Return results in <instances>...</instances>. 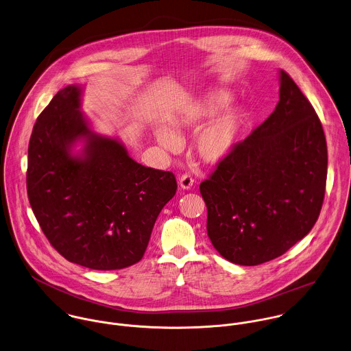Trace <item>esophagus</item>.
I'll return each mask as SVG.
<instances>
[{"label": "esophagus", "mask_w": 351, "mask_h": 351, "mask_svg": "<svg viewBox=\"0 0 351 351\" xmlns=\"http://www.w3.org/2000/svg\"><path fill=\"white\" fill-rule=\"evenodd\" d=\"M179 184H180V187L183 190H190L193 187V184H194V179H193V176L190 173H184V175H182L179 178Z\"/></svg>", "instance_id": "esophagus-1"}]
</instances>
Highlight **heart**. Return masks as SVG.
<instances>
[{
  "label": "heart",
  "mask_w": 351,
  "mask_h": 351,
  "mask_svg": "<svg viewBox=\"0 0 351 351\" xmlns=\"http://www.w3.org/2000/svg\"><path fill=\"white\" fill-rule=\"evenodd\" d=\"M232 101V96L225 90H214L199 99L190 110L189 115L179 121L183 128L198 129L217 118ZM244 123V112L240 108H230L217 118L208 129L202 132L197 141L199 156L211 164L225 160L236 149ZM157 142L167 150L180 147L179 136L165 125L154 128Z\"/></svg>",
  "instance_id": "1"
}]
</instances>
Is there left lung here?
I'll list each match as a JSON object with an SVG mask.
<instances>
[{
    "label": "left lung",
    "mask_w": 351,
    "mask_h": 351,
    "mask_svg": "<svg viewBox=\"0 0 351 351\" xmlns=\"http://www.w3.org/2000/svg\"><path fill=\"white\" fill-rule=\"evenodd\" d=\"M327 142L312 104L280 71V101L199 190L208 236L226 261L256 266L304 239L322 210Z\"/></svg>",
    "instance_id": "obj_1"
}]
</instances>
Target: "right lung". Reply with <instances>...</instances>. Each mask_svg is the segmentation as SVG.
I'll return each instance as SVG.
<instances>
[{
  "instance_id": "1",
  "label": "right lung",
  "mask_w": 351,
  "mask_h": 351,
  "mask_svg": "<svg viewBox=\"0 0 351 351\" xmlns=\"http://www.w3.org/2000/svg\"><path fill=\"white\" fill-rule=\"evenodd\" d=\"M81 96V85H68L38 117L28 145V199L65 259L119 270L142 259L178 184L172 172L141 165L118 138L93 132ZM78 141L83 149L75 154Z\"/></svg>"
}]
</instances>
